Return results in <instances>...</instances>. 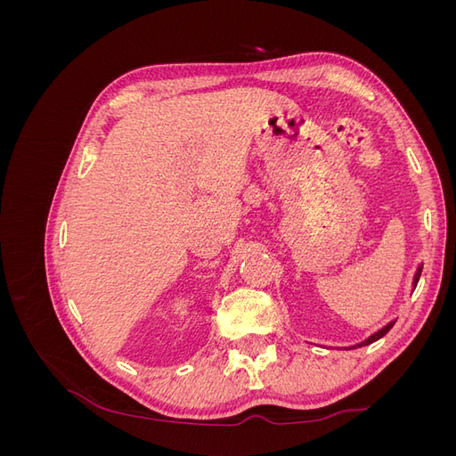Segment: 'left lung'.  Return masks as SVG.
Returning <instances> with one entry per match:
<instances>
[{
	"label": "left lung",
	"instance_id": "left-lung-1",
	"mask_svg": "<svg viewBox=\"0 0 456 456\" xmlns=\"http://www.w3.org/2000/svg\"><path fill=\"white\" fill-rule=\"evenodd\" d=\"M420 272H422V265L417 268V272H415V278H412V289L417 287V283H419V280H420ZM394 323H395V320L394 322H390V323H386L382 329H379L377 333H372L369 338H365L363 342H360V344H355V346H350V348H362V346H367V344H372L375 340H379V338H382L386 333H388V330L394 327Z\"/></svg>",
	"mask_w": 456,
	"mask_h": 456
}]
</instances>
